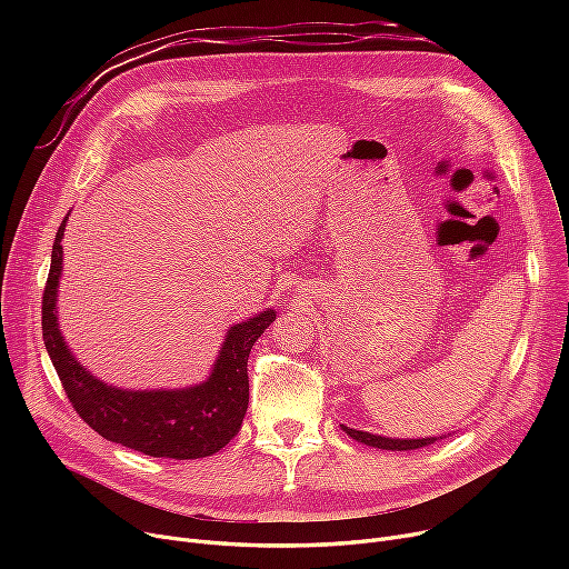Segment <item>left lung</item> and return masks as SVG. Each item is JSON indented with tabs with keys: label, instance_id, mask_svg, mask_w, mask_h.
I'll list each match as a JSON object with an SVG mask.
<instances>
[{
	"label": "left lung",
	"instance_id": "left-lung-1",
	"mask_svg": "<svg viewBox=\"0 0 569 569\" xmlns=\"http://www.w3.org/2000/svg\"><path fill=\"white\" fill-rule=\"evenodd\" d=\"M343 431L360 440L365 445H371V447H380V450H397V452H403V450H417V447H427L431 442H436V438H420V440H399V438H382V436H373V433H367V431H357V429H350V427H343Z\"/></svg>",
	"mask_w": 569,
	"mask_h": 569
}]
</instances>
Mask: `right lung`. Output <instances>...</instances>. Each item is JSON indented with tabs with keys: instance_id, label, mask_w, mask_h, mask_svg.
Wrapping results in <instances>:
<instances>
[{
	"instance_id": "obj_1",
	"label": "right lung",
	"mask_w": 569,
	"mask_h": 569,
	"mask_svg": "<svg viewBox=\"0 0 569 569\" xmlns=\"http://www.w3.org/2000/svg\"><path fill=\"white\" fill-rule=\"evenodd\" d=\"M67 219L52 244L50 272L41 302L43 343L64 392L82 417L106 440L131 447L147 457L202 459L219 452L242 429L249 408V352L274 322L272 309L234 325L207 382L189 390L127 392L94 378L78 365L57 327V283L62 274V237Z\"/></svg>"
}]
</instances>
